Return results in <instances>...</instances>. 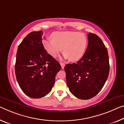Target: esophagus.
Here are the masks:
<instances>
[{"mask_svg":"<svg viewBox=\"0 0 124 124\" xmlns=\"http://www.w3.org/2000/svg\"><path fill=\"white\" fill-rule=\"evenodd\" d=\"M60 64H61V67L62 69H63V68H64V66H65V64L63 63H60Z\"/></svg>","mask_w":124,"mask_h":124,"instance_id":"esophagus-1","label":"esophagus"}]
</instances>
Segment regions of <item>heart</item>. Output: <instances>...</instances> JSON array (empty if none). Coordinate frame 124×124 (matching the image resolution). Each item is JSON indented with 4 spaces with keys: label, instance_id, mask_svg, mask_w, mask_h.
Listing matches in <instances>:
<instances>
[{
    "label": "heart",
    "instance_id": "1",
    "mask_svg": "<svg viewBox=\"0 0 124 124\" xmlns=\"http://www.w3.org/2000/svg\"><path fill=\"white\" fill-rule=\"evenodd\" d=\"M52 39L44 41V47L52 57H56L61 52L64 57L71 62L80 60L87 50L88 40L82 33L76 31H57L51 35Z\"/></svg>",
    "mask_w": 124,
    "mask_h": 124
}]
</instances>
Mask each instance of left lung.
Returning a JSON list of instances; mask_svg holds the SVG:
<instances>
[{"mask_svg": "<svg viewBox=\"0 0 124 124\" xmlns=\"http://www.w3.org/2000/svg\"><path fill=\"white\" fill-rule=\"evenodd\" d=\"M87 50L76 63L64 67L66 81L70 93L80 99H91L104 85L109 73L107 49L97 35L88 34Z\"/></svg>", "mask_w": 124, "mask_h": 124, "instance_id": "1", "label": "left lung"}]
</instances>
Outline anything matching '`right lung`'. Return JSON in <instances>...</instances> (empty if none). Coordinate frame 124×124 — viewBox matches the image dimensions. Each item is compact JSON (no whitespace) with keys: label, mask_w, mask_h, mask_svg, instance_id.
Wrapping results in <instances>:
<instances>
[{"label":"right lung","mask_w":124,"mask_h":124,"mask_svg":"<svg viewBox=\"0 0 124 124\" xmlns=\"http://www.w3.org/2000/svg\"><path fill=\"white\" fill-rule=\"evenodd\" d=\"M42 31H32L19 45L15 70L20 87L32 98H41L51 91L60 63L47 54L42 44Z\"/></svg>","instance_id":"add662e5"}]
</instances>
